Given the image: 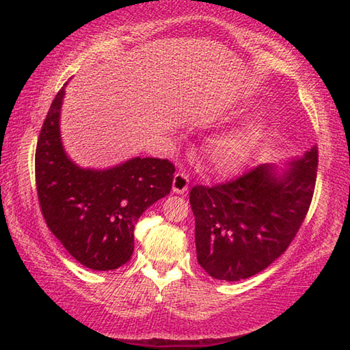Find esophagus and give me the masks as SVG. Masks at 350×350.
<instances>
[{
  "instance_id": "esophagus-1",
  "label": "esophagus",
  "mask_w": 350,
  "mask_h": 350,
  "mask_svg": "<svg viewBox=\"0 0 350 350\" xmlns=\"http://www.w3.org/2000/svg\"><path fill=\"white\" fill-rule=\"evenodd\" d=\"M188 183H189L188 174H185V173H182V171H179V173L174 174V179H173V191H174V193H179V194L187 193Z\"/></svg>"
}]
</instances>
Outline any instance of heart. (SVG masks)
<instances>
[{"label": "heart", "instance_id": "obj_1", "mask_svg": "<svg viewBox=\"0 0 350 350\" xmlns=\"http://www.w3.org/2000/svg\"><path fill=\"white\" fill-rule=\"evenodd\" d=\"M260 137V125L242 126L224 134L213 142L208 150V162L216 173L228 174L241 170L258 145Z\"/></svg>", "mask_w": 350, "mask_h": 350}]
</instances>
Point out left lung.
<instances>
[{
    "instance_id": "1",
    "label": "left lung",
    "mask_w": 350,
    "mask_h": 350,
    "mask_svg": "<svg viewBox=\"0 0 350 350\" xmlns=\"http://www.w3.org/2000/svg\"><path fill=\"white\" fill-rule=\"evenodd\" d=\"M290 165L282 176L259 165L236 179L191 188L198 262L211 278L245 280L292 244L315 191L318 148Z\"/></svg>"
}]
</instances>
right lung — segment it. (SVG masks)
I'll return each instance as SVG.
<instances>
[{
    "label": "right lung",
    "mask_w": 350,
    "mask_h": 350,
    "mask_svg": "<svg viewBox=\"0 0 350 350\" xmlns=\"http://www.w3.org/2000/svg\"><path fill=\"white\" fill-rule=\"evenodd\" d=\"M62 88L52 102L35 151V182L47 227L80 264L116 270L131 259L134 228L148 206L170 194L174 165L135 157L118 167L79 168L60 139Z\"/></svg>",
    "instance_id": "right-lung-1"
}]
</instances>
